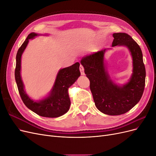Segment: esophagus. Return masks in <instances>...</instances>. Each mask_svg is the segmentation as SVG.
Here are the masks:
<instances>
[{
	"instance_id": "esophagus-1",
	"label": "esophagus",
	"mask_w": 156,
	"mask_h": 156,
	"mask_svg": "<svg viewBox=\"0 0 156 156\" xmlns=\"http://www.w3.org/2000/svg\"><path fill=\"white\" fill-rule=\"evenodd\" d=\"M79 69H80V72H81V74L82 75H84V68H83V66L82 65L80 66Z\"/></svg>"
}]
</instances>
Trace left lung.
<instances>
[{
	"mask_svg": "<svg viewBox=\"0 0 156 156\" xmlns=\"http://www.w3.org/2000/svg\"><path fill=\"white\" fill-rule=\"evenodd\" d=\"M112 47L124 46L129 51L133 70L129 80L116 84L108 74L105 59V49L83 56L81 64L90 80V88L95 105L108 115H120L129 111L140 101L144 89L146 70L139 45L126 33H114Z\"/></svg>",
	"mask_w": 156,
	"mask_h": 156,
	"instance_id": "1",
	"label": "left lung"
}]
</instances>
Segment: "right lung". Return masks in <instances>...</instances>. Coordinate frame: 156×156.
Returning <instances> with one entry per match:
<instances>
[{
  "label": "right lung",
  "instance_id": "add662e5",
  "mask_svg": "<svg viewBox=\"0 0 156 156\" xmlns=\"http://www.w3.org/2000/svg\"><path fill=\"white\" fill-rule=\"evenodd\" d=\"M41 35L35 32L30 33L19 49L16 55L15 79L22 100L30 110L41 116L56 118L64 115L69 109L71 101L68 88L81 75L79 71L80 64L76 62L69 67L59 69L53 86L48 95L40 100H32L26 93L24 84L22 81L21 75V56L29 40ZM43 35L48 36V34Z\"/></svg>",
  "mask_w": 156,
  "mask_h": 156
}]
</instances>
